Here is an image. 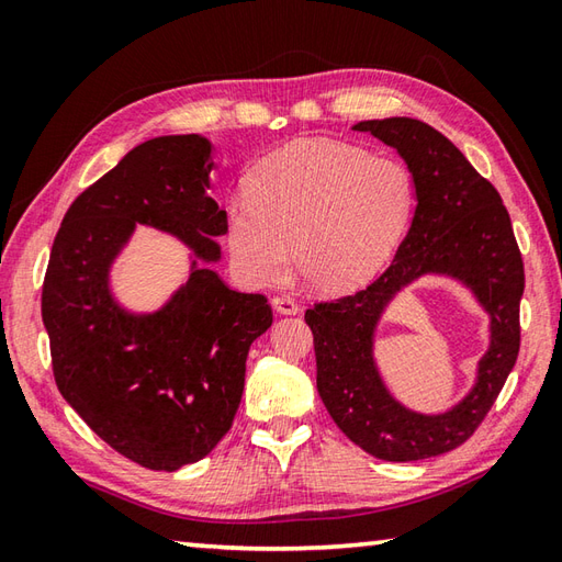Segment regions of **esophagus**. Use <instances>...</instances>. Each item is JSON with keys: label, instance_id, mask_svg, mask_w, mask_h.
Instances as JSON below:
<instances>
[{"label": "esophagus", "instance_id": "obj_1", "mask_svg": "<svg viewBox=\"0 0 562 562\" xmlns=\"http://www.w3.org/2000/svg\"><path fill=\"white\" fill-rule=\"evenodd\" d=\"M272 308L280 314H300V304H296L288 294L272 296Z\"/></svg>", "mask_w": 562, "mask_h": 562}]
</instances>
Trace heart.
I'll return each instance as SVG.
<instances>
[{
  "label": "heart",
  "instance_id": "1",
  "mask_svg": "<svg viewBox=\"0 0 562 562\" xmlns=\"http://www.w3.org/2000/svg\"><path fill=\"white\" fill-rule=\"evenodd\" d=\"M417 200L411 166L364 147L302 139L272 151L248 178V200L226 210V248L250 284L290 266L312 288H355L396 254Z\"/></svg>",
  "mask_w": 562,
  "mask_h": 562
}]
</instances>
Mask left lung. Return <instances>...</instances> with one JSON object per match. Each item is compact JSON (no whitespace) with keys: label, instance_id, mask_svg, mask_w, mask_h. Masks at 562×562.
<instances>
[{"label":"left lung","instance_id":"8db88e82","mask_svg":"<svg viewBox=\"0 0 562 562\" xmlns=\"http://www.w3.org/2000/svg\"><path fill=\"white\" fill-rule=\"evenodd\" d=\"M355 130L398 149L415 176L417 205L391 266L374 282L306 308L316 389L357 447L384 461H420L471 439L503 391L521 342L524 260L495 186L435 127L413 117H386L357 123ZM425 271L457 273L494 316V345L482 363L480 386L451 414L437 418L391 402L371 364V330L380 308Z\"/></svg>","mask_w":562,"mask_h":562}]
</instances>
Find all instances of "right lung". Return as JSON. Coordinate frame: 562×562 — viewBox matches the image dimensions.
<instances>
[{
	"instance_id": "add662e5",
	"label": "right lung",
	"mask_w": 562,
	"mask_h": 562,
	"mask_svg": "<svg viewBox=\"0 0 562 562\" xmlns=\"http://www.w3.org/2000/svg\"><path fill=\"white\" fill-rule=\"evenodd\" d=\"M210 142L171 135L135 147L71 202L47 260L41 312L55 384L81 420L125 459L178 471L229 432L250 342L272 324L266 294L226 288L195 268L154 316H130L105 274L135 222L220 256L226 212L207 193Z\"/></svg>"
}]
</instances>
